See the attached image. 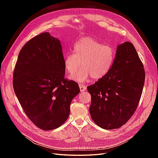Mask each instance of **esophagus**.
Instances as JSON below:
<instances>
[{
  "label": "esophagus",
  "mask_w": 158,
  "mask_h": 158,
  "mask_svg": "<svg viewBox=\"0 0 158 158\" xmlns=\"http://www.w3.org/2000/svg\"><path fill=\"white\" fill-rule=\"evenodd\" d=\"M79 88H80V92H84V91L86 89V87L85 86V85L82 84H79Z\"/></svg>",
  "instance_id": "esophagus-1"
}]
</instances>
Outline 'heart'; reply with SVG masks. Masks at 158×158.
I'll return each mask as SVG.
<instances>
[{
	"label": "heart",
	"instance_id": "b5f03b06",
	"mask_svg": "<svg viewBox=\"0 0 158 158\" xmlns=\"http://www.w3.org/2000/svg\"><path fill=\"white\" fill-rule=\"evenodd\" d=\"M73 54L64 56V68L69 74H74L82 63L83 67L70 76L72 80L84 82L90 76L94 80L103 78L111 70L116 56V51L110 45L93 38L84 37L73 46Z\"/></svg>",
	"mask_w": 158,
	"mask_h": 158
}]
</instances>
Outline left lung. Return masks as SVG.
Wrapping results in <instances>:
<instances>
[{
	"mask_svg": "<svg viewBox=\"0 0 158 158\" xmlns=\"http://www.w3.org/2000/svg\"><path fill=\"white\" fill-rule=\"evenodd\" d=\"M144 80V66L132 44L126 41L118 45L109 73L87 88L94 123L107 130L125 125L138 107Z\"/></svg>",
	"mask_w": 158,
	"mask_h": 158,
	"instance_id": "obj_1",
	"label": "left lung"
}]
</instances>
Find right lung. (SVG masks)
I'll use <instances>...</instances> for the list:
<instances>
[{
	"mask_svg": "<svg viewBox=\"0 0 158 158\" xmlns=\"http://www.w3.org/2000/svg\"><path fill=\"white\" fill-rule=\"evenodd\" d=\"M60 41L44 32L23 46L13 73V88L23 111L44 131L59 127L67 120L78 84L64 78Z\"/></svg>",
	"mask_w": 158,
	"mask_h": 158,
	"instance_id": "add662e5",
	"label": "right lung"
}]
</instances>
